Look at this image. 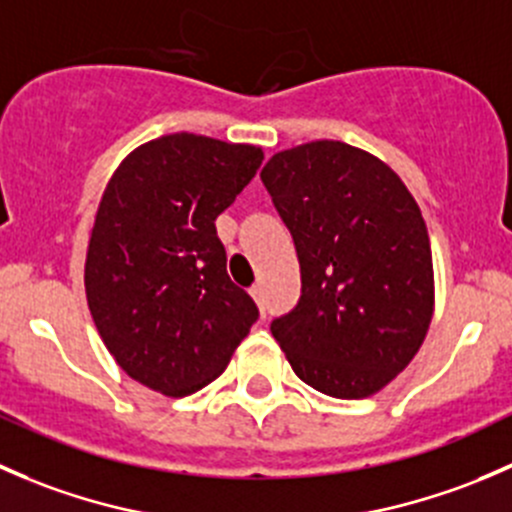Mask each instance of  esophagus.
I'll return each mask as SVG.
<instances>
[{"mask_svg":"<svg viewBox=\"0 0 512 512\" xmlns=\"http://www.w3.org/2000/svg\"><path fill=\"white\" fill-rule=\"evenodd\" d=\"M250 294H252V299H255L257 304H265V287H262L260 282H257V285H252Z\"/></svg>","mask_w":512,"mask_h":512,"instance_id":"1","label":"esophagus"}]
</instances>
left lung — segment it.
Returning <instances> with one entry per match:
<instances>
[{"instance_id": "obj_1", "label": "left lung", "mask_w": 512, "mask_h": 512, "mask_svg": "<svg viewBox=\"0 0 512 512\" xmlns=\"http://www.w3.org/2000/svg\"><path fill=\"white\" fill-rule=\"evenodd\" d=\"M292 232L302 297L272 322L294 374L334 399H366L409 366L433 317V260L414 195L342 141L275 153L260 173Z\"/></svg>"}]
</instances>
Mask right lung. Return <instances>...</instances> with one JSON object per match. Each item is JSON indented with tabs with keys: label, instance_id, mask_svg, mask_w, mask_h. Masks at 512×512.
<instances>
[{
	"label": "right lung",
	"instance_id": "1",
	"mask_svg": "<svg viewBox=\"0 0 512 512\" xmlns=\"http://www.w3.org/2000/svg\"><path fill=\"white\" fill-rule=\"evenodd\" d=\"M262 148L170 133L128 153L91 230L84 285L103 344L131 379L188 396L218 379L260 312L227 275L215 220Z\"/></svg>",
	"mask_w": 512,
	"mask_h": 512
}]
</instances>
